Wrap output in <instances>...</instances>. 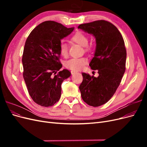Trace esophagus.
Segmentation results:
<instances>
[{"label": "esophagus", "mask_w": 147, "mask_h": 147, "mask_svg": "<svg viewBox=\"0 0 147 147\" xmlns=\"http://www.w3.org/2000/svg\"><path fill=\"white\" fill-rule=\"evenodd\" d=\"M76 73H77V71H74V70H72V71H71V74H72V75L75 74H76Z\"/></svg>", "instance_id": "1"}]
</instances>
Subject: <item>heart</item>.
<instances>
[{
	"label": "heart",
	"instance_id": "heart-1",
	"mask_svg": "<svg viewBox=\"0 0 147 147\" xmlns=\"http://www.w3.org/2000/svg\"><path fill=\"white\" fill-rule=\"evenodd\" d=\"M71 40L76 43L78 45L82 46L84 50L86 51H90L92 46L89 45V38L88 35L84 33L78 31L75 32L70 38ZM59 53L62 56L64 57L68 55V46L65 43L61 42L59 45ZM88 59L86 57H73L65 62V67L66 68L72 70H78L83 67V66L87 63Z\"/></svg>",
	"mask_w": 147,
	"mask_h": 147
}]
</instances>
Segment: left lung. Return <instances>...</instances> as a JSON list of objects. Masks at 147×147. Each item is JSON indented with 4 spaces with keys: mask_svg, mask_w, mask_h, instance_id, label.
<instances>
[{
    "mask_svg": "<svg viewBox=\"0 0 147 147\" xmlns=\"http://www.w3.org/2000/svg\"><path fill=\"white\" fill-rule=\"evenodd\" d=\"M96 38L94 56L90 63L92 70H98V77L82 73L79 86L84 102L92 107L107 102L116 92L126 70V50L122 35L109 21L97 20L78 26Z\"/></svg>",
    "mask_w": 147,
    "mask_h": 147,
    "instance_id": "left-lung-1",
    "label": "left lung"
}]
</instances>
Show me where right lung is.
Wrapping results in <instances>:
<instances>
[{"mask_svg": "<svg viewBox=\"0 0 147 147\" xmlns=\"http://www.w3.org/2000/svg\"><path fill=\"white\" fill-rule=\"evenodd\" d=\"M74 28L53 21H46L30 33L24 48L22 63L23 77L31 98L42 107L53 106L61 96V84L71 75L60 70L61 40Z\"/></svg>", "mask_w": 147, "mask_h": 147, "instance_id": "add662e5", "label": "right lung"}]
</instances>
